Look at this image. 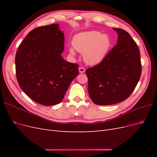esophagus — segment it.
Masks as SVG:
<instances>
[{"label":"esophagus","instance_id":"obj_1","mask_svg":"<svg viewBox=\"0 0 157 157\" xmlns=\"http://www.w3.org/2000/svg\"><path fill=\"white\" fill-rule=\"evenodd\" d=\"M78 69H79V72L80 73H83L85 72V69L83 67H80Z\"/></svg>","mask_w":157,"mask_h":157}]
</instances>
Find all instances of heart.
<instances>
[{"label":"heart","mask_w":157,"mask_h":157,"mask_svg":"<svg viewBox=\"0 0 157 157\" xmlns=\"http://www.w3.org/2000/svg\"><path fill=\"white\" fill-rule=\"evenodd\" d=\"M73 48L84 54V59L90 65L98 64L105 58L111 46V40L107 35L99 31H89L75 35L72 40ZM71 55L75 56L74 49L70 48Z\"/></svg>","instance_id":"1"}]
</instances>
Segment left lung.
<instances>
[{
  "label": "left lung",
  "instance_id": "8db88e82",
  "mask_svg": "<svg viewBox=\"0 0 157 157\" xmlns=\"http://www.w3.org/2000/svg\"><path fill=\"white\" fill-rule=\"evenodd\" d=\"M118 33L117 44L100 63L86 71L88 90L96 105H109L124 101L134 92L141 74L140 50L125 30Z\"/></svg>",
  "mask_w": 157,
  "mask_h": 157
}]
</instances>
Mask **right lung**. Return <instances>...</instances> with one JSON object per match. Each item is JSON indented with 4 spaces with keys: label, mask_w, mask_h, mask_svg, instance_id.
Segmentation results:
<instances>
[{
    "label": "right lung",
    "mask_w": 157,
    "mask_h": 157,
    "mask_svg": "<svg viewBox=\"0 0 157 157\" xmlns=\"http://www.w3.org/2000/svg\"><path fill=\"white\" fill-rule=\"evenodd\" d=\"M63 50L64 35L58 24L35 28L19 46L16 78L21 90L34 101L45 106L59 103L78 75V65L61 57Z\"/></svg>",
    "instance_id": "right-lung-1"
}]
</instances>
